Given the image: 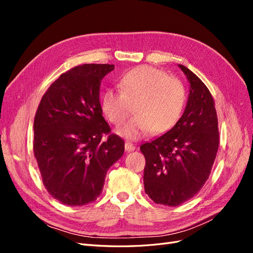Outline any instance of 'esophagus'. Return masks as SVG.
<instances>
[{"label":"esophagus","mask_w":253,"mask_h":253,"mask_svg":"<svg viewBox=\"0 0 253 253\" xmlns=\"http://www.w3.org/2000/svg\"><path fill=\"white\" fill-rule=\"evenodd\" d=\"M125 149L127 152H132L135 150V145L132 142H126L125 143Z\"/></svg>","instance_id":"esophagus-1"}]
</instances>
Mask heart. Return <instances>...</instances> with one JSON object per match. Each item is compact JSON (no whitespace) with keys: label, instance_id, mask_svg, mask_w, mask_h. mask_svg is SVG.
<instances>
[{"label":"heart","instance_id":"b5f03b06","mask_svg":"<svg viewBox=\"0 0 253 253\" xmlns=\"http://www.w3.org/2000/svg\"><path fill=\"white\" fill-rule=\"evenodd\" d=\"M119 88L108 89L101 108L112 124L120 126L127 118L134 103L136 115L117 133L127 139H139L152 129L162 134L172 128L181 116L186 102L182 83L153 66H139L126 72L119 80Z\"/></svg>","mask_w":253,"mask_h":253}]
</instances>
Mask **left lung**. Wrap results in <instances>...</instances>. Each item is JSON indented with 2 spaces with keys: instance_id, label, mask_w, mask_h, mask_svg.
I'll list each match as a JSON object with an SVG mask.
<instances>
[{
  "instance_id": "8db88e82",
  "label": "left lung",
  "mask_w": 253,
  "mask_h": 253,
  "mask_svg": "<svg viewBox=\"0 0 253 253\" xmlns=\"http://www.w3.org/2000/svg\"><path fill=\"white\" fill-rule=\"evenodd\" d=\"M178 66L190 85L185 112L170 131L140 147L145 157V193L154 203L170 207L200 192L209 178L219 142L209 89L188 67Z\"/></svg>"
}]
</instances>
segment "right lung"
<instances>
[{"mask_svg": "<svg viewBox=\"0 0 253 253\" xmlns=\"http://www.w3.org/2000/svg\"><path fill=\"white\" fill-rule=\"evenodd\" d=\"M111 64H83L62 74L41 99L34 121V153L43 185L67 206L93 203L125 141L102 116L100 85Z\"/></svg>", "mask_w": 253, "mask_h": 253, "instance_id": "1", "label": "right lung"}]
</instances>
